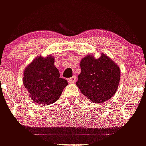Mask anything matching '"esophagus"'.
<instances>
[{"mask_svg":"<svg viewBox=\"0 0 146 146\" xmlns=\"http://www.w3.org/2000/svg\"><path fill=\"white\" fill-rule=\"evenodd\" d=\"M76 80H77L76 78H75V76H73L72 78L68 79V82L69 83H75V81H76Z\"/></svg>","mask_w":146,"mask_h":146,"instance_id":"1","label":"esophagus"}]
</instances>
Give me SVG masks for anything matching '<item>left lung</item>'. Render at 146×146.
<instances>
[{
	"label": "left lung",
	"instance_id": "left-lung-1",
	"mask_svg": "<svg viewBox=\"0 0 146 146\" xmlns=\"http://www.w3.org/2000/svg\"><path fill=\"white\" fill-rule=\"evenodd\" d=\"M81 73L76 85L93 103H102L116 93L120 80L119 66L106 55L98 59L85 57L80 62Z\"/></svg>",
	"mask_w": 146,
	"mask_h": 146
}]
</instances>
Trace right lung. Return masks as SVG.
<instances>
[{"label": "right lung", "instance_id": "right-lung-1", "mask_svg": "<svg viewBox=\"0 0 146 146\" xmlns=\"http://www.w3.org/2000/svg\"><path fill=\"white\" fill-rule=\"evenodd\" d=\"M23 84L33 102L48 105L59 99L68 82L60 78L53 57L40 56L25 68Z\"/></svg>", "mask_w": 146, "mask_h": 146}]
</instances>
